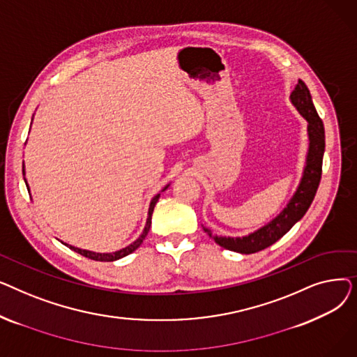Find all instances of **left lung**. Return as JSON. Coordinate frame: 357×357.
Segmentation results:
<instances>
[{
    "instance_id": "8db88e82",
    "label": "left lung",
    "mask_w": 357,
    "mask_h": 357,
    "mask_svg": "<svg viewBox=\"0 0 357 357\" xmlns=\"http://www.w3.org/2000/svg\"><path fill=\"white\" fill-rule=\"evenodd\" d=\"M291 101L296 109L301 112V116L308 121L310 150L301 183H299L295 195L291 198L282 213L273 218L269 224H266L265 227H261L260 230L246 237H218L214 236L211 230L204 229V231L224 249L243 255H250L272 246L273 243H276L292 229L296 221L304 217L315 197L323 172V156L326 147L324 124L312 104L310 89L301 79L298 81L295 89L291 92Z\"/></svg>"
}]
</instances>
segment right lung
Returning <instances> with one entry per match:
<instances>
[{"instance_id": "1", "label": "right lung", "mask_w": 357, "mask_h": 357, "mask_svg": "<svg viewBox=\"0 0 357 357\" xmlns=\"http://www.w3.org/2000/svg\"><path fill=\"white\" fill-rule=\"evenodd\" d=\"M166 188H167V186H166ZM166 188H165V190H166ZM159 197H160V194H158V195L152 199V202H150L149 217H147L146 227H144V230H143L142 236H140V237L133 243V245L127 246L126 249H121V250H119V252H116V253H93V252H89V250H82V249H78V248L69 246V245H66V246H68L69 249L75 250L77 253H79V255H82V256H85V257L91 259V260H97V261H112V260H117V259H120V257H124V256L130 255L131 252H135V250L142 245L143 240H144V237L147 236L149 229H150V224H152V214H153V208H155V205H156V202H158Z\"/></svg>"}]
</instances>
